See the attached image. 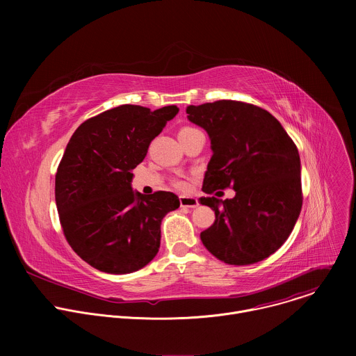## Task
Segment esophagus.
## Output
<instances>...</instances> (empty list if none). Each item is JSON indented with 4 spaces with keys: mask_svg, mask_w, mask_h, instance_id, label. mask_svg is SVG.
<instances>
[{
    "mask_svg": "<svg viewBox=\"0 0 356 356\" xmlns=\"http://www.w3.org/2000/svg\"><path fill=\"white\" fill-rule=\"evenodd\" d=\"M180 206L186 207V209H195L198 206V201L194 197L180 195Z\"/></svg>",
    "mask_w": 356,
    "mask_h": 356,
    "instance_id": "34e87169",
    "label": "esophagus"
}]
</instances>
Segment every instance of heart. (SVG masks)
<instances>
[{
    "label": "heart",
    "mask_w": 356,
    "mask_h": 356,
    "mask_svg": "<svg viewBox=\"0 0 356 356\" xmlns=\"http://www.w3.org/2000/svg\"><path fill=\"white\" fill-rule=\"evenodd\" d=\"M188 131H194V128H191V127H184V128H181V129H180V132H179V134L188 132ZM175 186H176L179 190H184V188H187V181L180 179V180H176V181H175Z\"/></svg>",
    "instance_id": "heart-1"
}]
</instances>
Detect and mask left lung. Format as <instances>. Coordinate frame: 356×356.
Wrapping results in <instances>:
<instances>
[{
  "mask_svg": "<svg viewBox=\"0 0 356 356\" xmlns=\"http://www.w3.org/2000/svg\"><path fill=\"white\" fill-rule=\"evenodd\" d=\"M186 113L207 131L213 149L202 181L209 195L198 201L214 210L216 221L200 234L202 243L228 265L266 259L286 242L301 211L297 146L270 113L242 101L188 106ZM228 186L236 190L234 199L211 195Z\"/></svg>",
  "mask_w": 356,
  "mask_h": 356,
  "instance_id": "1",
  "label": "left lung"
}]
</instances>
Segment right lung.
Here are the masks:
<instances>
[{"label": "right lung", "instance_id": "obj_1", "mask_svg": "<svg viewBox=\"0 0 356 356\" xmlns=\"http://www.w3.org/2000/svg\"><path fill=\"white\" fill-rule=\"evenodd\" d=\"M177 113L176 106L150 111L125 104L72 135L56 173V207L69 245L90 266L125 275L156 257L162 220L180 201L170 191H134L132 169Z\"/></svg>", "mask_w": 356, "mask_h": 356}]
</instances>
